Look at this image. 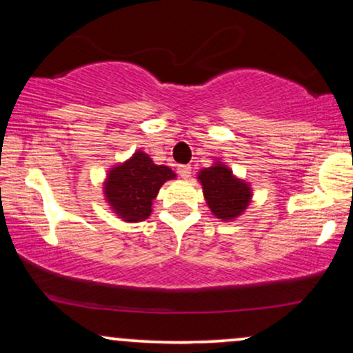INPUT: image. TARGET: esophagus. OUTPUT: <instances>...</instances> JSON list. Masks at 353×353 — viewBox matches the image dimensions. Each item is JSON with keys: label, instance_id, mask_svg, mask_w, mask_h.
<instances>
[{"label": "esophagus", "instance_id": "esophagus-1", "mask_svg": "<svg viewBox=\"0 0 353 353\" xmlns=\"http://www.w3.org/2000/svg\"><path fill=\"white\" fill-rule=\"evenodd\" d=\"M177 174H179L182 179H189L190 174H192V169H190V165H179L177 168Z\"/></svg>", "mask_w": 353, "mask_h": 353}]
</instances>
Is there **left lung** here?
<instances>
[{"label": "left lung", "mask_w": 353, "mask_h": 353, "mask_svg": "<svg viewBox=\"0 0 353 353\" xmlns=\"http://www.w3.org/2000/svg\"><path fill=\"white\" fill-rule=\"evenodd\" d=\"M204 199L210 212L222 222L236 221L252 202L250 182L236 176L224 161L214 159L212 165L197 172Z\"/></svg>", "instance_id": "1"}]
</instances>
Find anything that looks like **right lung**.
I'll return each instance as SVG.
<instances>
[{
	"instance_id": "right-lung-1",
	"label": "right lung",
	"mask_w": 353,
	"mask_h": 353,
	"mask_svg": "<svg viewBox=\"0 0 353 353\" xmlns=\"http://www.w3.org/2000/svg\"><path fill=\"white\" fill-rule=\"evenodd\" d=\"M176 177L169 165L156 164L148 152L137 149L123 163L109 168L103 181L104 201L121 221L143 222L151 216L152 202L164 182Z\"/></svg>"
}]
</instances>
